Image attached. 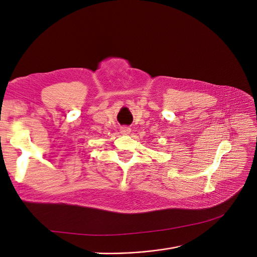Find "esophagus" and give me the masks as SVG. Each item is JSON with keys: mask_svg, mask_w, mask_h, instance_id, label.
Segmentation results:
<instances>
[{"mask_svg": "<svg viewBox=\"0 0 257 257\" xmlns=\"http://www.w3.org/2000/svg\"><path fill=\"white\" fill-rule=\"evenodd\" d=\"M121 133H122L123 135H127V134L131 133V128L127 127V126H122V127H121Z\"/></svg>", "mask_w": 257, "mask_h": 257, "instance_id": "1", "label": "esophagus"}]
</instances>
